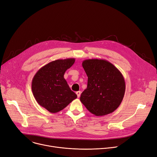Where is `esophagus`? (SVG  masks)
Returning <instances> with one entry per match:
<instances>
[{
    "label": "esophagus",
    "mask_w": 157,
    "mask_h": 157,
    "mask_svg": "<svg viewBox=\"0 0 157 157\" xmlns=\"http://www.w3.org/2000/svg\"><path fill=\"white\" fill-rule=\"evenodd\" d=\"M76 95H77L78 97L79 98V97H80V95H81V92H80V91H78V92H76Z\"/></svg>",
    "instance_id": "obj_1"
}]
</instances>
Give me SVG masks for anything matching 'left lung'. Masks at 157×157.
<instances>
[{
    "label": "left lung",
    "mask_w": 157,
    "mask_h": 157,
    "mask_svg": "<svg viewBox=\"0 0 157 157\" xmlns=\"http://www.w3.org/2000/svg\"><path fill=\"white\" fill-rule=\"evenodd\" d=\"M82 66L88 76V84L81 95V102L97 117L114 112L125 92V82L121 72L103 59L85 60Z\"/></svg>",
    "instance_id": "left-lung-1"
}]
</instances>
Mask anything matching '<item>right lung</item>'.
I'll use <instances>...</instances> for the list:
<instances>
[{
  "label": "right lung",
  "instance_id": "right-lung-1",
  "mask_svg": "<svg viewBox=\"0 0 157 157\" xmlns=\"http://www.w3.org/2000/svg\"><path fill=\"white\" fill-rule=\"evenodd\" d=\"M74 62L73 58L52 61L39 69L33 78V95L37 102L49 112H59L77 98L63 78Z\"/></svg>",
  "mask_w": 157,
  "mask_h": 157
}]
</instances>
